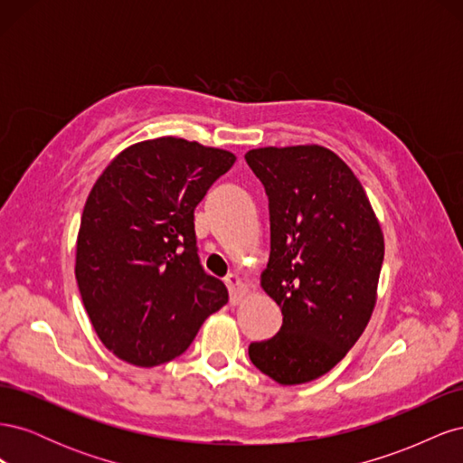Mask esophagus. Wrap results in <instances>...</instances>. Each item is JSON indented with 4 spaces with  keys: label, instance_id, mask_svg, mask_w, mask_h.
Instances as JSON below:
<instances>
[{
    "label": "esophagus",
    "instance_id": "esophagus-1",
    "mask_svg": "<svg viewBox=\"0 0 463 463\" xmlns=\"http://www.w3.org/2000/svg\"><path fill=\"white\" fill-rule=\"evenodd\" d=\"M226 286H228V289H230V301H232V303H240V301L243 299L245 289H247L245 284H243L241 276L235 274V272L228 274V276H226Z\"/></svg>",
    "mask_w": 463,
    "mask_h": 463
}]
</instances>
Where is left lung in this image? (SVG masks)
<instances>
[{"label":"left lung","mask_w":463,"mask_h":463,"mask_svg":"<svg viewBox=\"0 0 463 463\" xmlns=\"http://www.w3.org/2000/svg\"><path fill=\"white\" fill-rule=\"evenodd\" d=\"M264 185L270 259L260 286L282 309V328L253 342L249 357L291 386L326 374L369 325L384 260V237L349 165L318 145L245 154Z\"/></svg>","instance_id":"obj_1"}]
</instances>
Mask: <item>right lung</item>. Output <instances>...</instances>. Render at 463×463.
<instances>
[{
	"mask_svg": "<svg viewBox=\"0 0 463 463\" xmlns=\"http://www.w3.org/2000/svg\"><path fill=\"white\" fill-rule=\"evenodd\" d=\"M233 162L228 150L160 137L125 148L96 179L75 276L98 338L119 359L172 361L228 303L226 286L201 266L194 208Z\"/></svg>",
	"mask_w": 463,
	"mask_h": 463,
	"instance_id": "obj_1",
	"label": "right lung"
}]
</instances>
